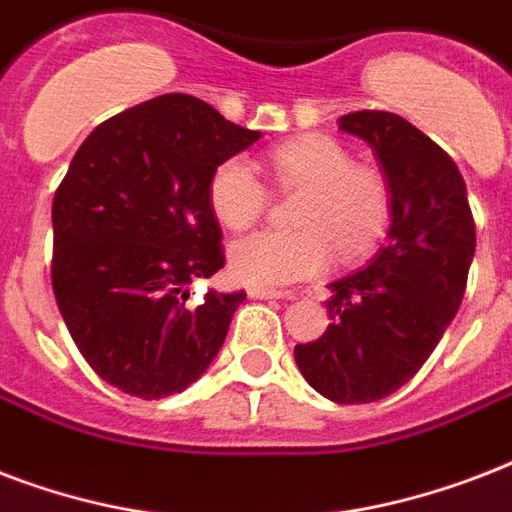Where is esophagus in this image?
Listing matches in <instances>:
<instances>
[{
  "label": "esophagus",
  "instance_id": "obj_1",
  "mask_svg": "<svg viewBox=\"0 0 512 512\" xmlns=\"http://www.w3.org/2000/svg\"><path fill=\"white\" fill-rule=\"evenodd\" d=\"M248 296H251V299H291V293L288 291H272V288H251Z\"/></svg>",
  "mask_w": 512,
  "mask_h": 512
}]
</instances>
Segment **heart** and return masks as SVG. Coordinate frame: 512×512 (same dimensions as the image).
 I'll return each instance as SVG.
<instances>
[{
	"instance_id": "heart-1",
	"label": "heart",
	"mask_w": 512,
	"mask_h": 512,
	"mask_svg": "<svg viewBox=\"0 0 512 512\" xmlns=\"http://www.w3.org/2000/svg\"><path fill=\"white\" fill-rule=\"evenodd\" d=\"M267 165L285 189H304L296 232L264 229L229 248L235 280L261 288L299 283L326 272L336 251L358 259L374 251L390 224V189L374 168L355 165L336 138L310 133L269 149ZM208 200L227 229H248L264 216L267 184L245 157H229L213 170Z\"/></svg>"
}]
</instances>
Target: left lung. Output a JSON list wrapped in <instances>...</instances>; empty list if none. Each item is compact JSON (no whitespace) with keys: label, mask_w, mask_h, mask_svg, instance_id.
<instances>
[{"label":"left lung","mask_w":512,"mask_h":512,"mask_svg":"<svg viewBox=\"0 0 512 512\" xmlns=\"http://www.w3.org/2000/svg\"><path fill=\"white\" fill-rule=\"evenodd\" d=\"M339 130L366 141L390 189L387 243L328 283L326 334L296 344L301 376L334 403H374L417 374L465 296L475 224L465 178L441 146L390 112H352Z\"/></svg>","instance_id":"1"}]
</instances>
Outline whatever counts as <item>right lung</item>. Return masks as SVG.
<instances>
[{
    "label": "right lung",
    "instance_id": "add662e5",
    "mask_svg": "<svg viewBox=\"0 0 512 512\" xmlns=\"http://www.w3.org/2000/svg\"><path fill=\"white\" fill-rule=\"evenodd\" d=\"M261 138L184 93L157 95L79 146L53 200V291L95 374L128 395L184 392L219 355L245 293H205L224 267L208 184Z\"/></svg>",
    "mask_w": 512,
    "mask_h": 512
}]
</instances>
